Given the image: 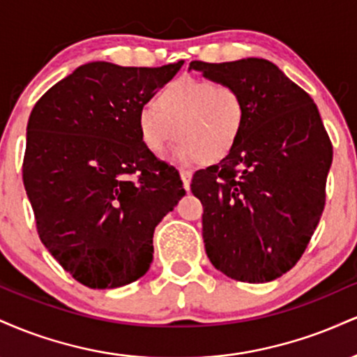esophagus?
<instances>
[{"mask_svg": "<svg viewBox=\"0 0 357 357\" xmlns=\"http://www.w3.org/2000/svg\"><path fill=\"white\" fill-rule=\"evenodd\" d=\"M179 174H181V179H183V186H184V190H190V183H191V176H192V173L190 169H181L179 171Z\"/></svg>", "mask_w": 357, "mask_h": 357, "instance_id": "obj_1", "label": "esophagus"}]
</instances>
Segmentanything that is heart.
Instances as JSON below:
<instances>
[{
  "label": "heart",
  "instance_id": "obj_1",
  "mask_svg": "<svg viewBox=\"0 0 357 357\" xmlns=\"http://www.w3.org/2000/svg\"><path fill=\"white\" fill-rule=\"evenodd\" d=\"M247 124V104L236 87L206 79H176L165 85L142 109L137 130L142 146L161 155L176 141L181 162L215 165L238 146Z\"/></svg>",
  "mask_w": 357,
  "mask_h": 357
}]
</instances>
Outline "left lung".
Here are the masks:
<instances>
[{
	"label": "left lung",
	"instance_id": "obj_1",
	"mask_svg": "<svg viewBox=\"0 0 357 357\" xmlns=\"http://www.w3.org/2000/svg\"><path fill=\"white\" fill-rule=\"evenodd\" d=\"M190 68L231 84L247 104L235 151L191 179L206 255L235 280H275L301 260L321 220L333 142L312 97L272 61L195 60Z\"/></svg>",
	"mask_w": 357,
	"mask_h": 357
}]
</instances>
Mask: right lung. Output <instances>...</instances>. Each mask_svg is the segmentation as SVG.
Here are the masks:
<instances>
[{
    "label": "right lung",
    "mask_w": 357,
    "mask_h": 357,
    "mask_svg": "<svg viewBox=\"0 0 357 357\" xmlns=\"http://www.w3.org/2000/svg\"><path fill=\"white\" fill-rule=\"evenodd\" d=\"M184 61H92L40 97L26 126L23 184L40 240L90 289L136 282L154 228L186 195L178 169L142 146L137 116Z\"/></svg>",
    "instance_id": "1"
}]
</instances>
